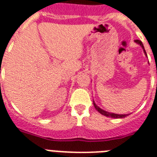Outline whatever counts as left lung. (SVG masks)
Segmentation results:
<instances>
[{
  "label": "left lung",
  "instance_id": "left-lung-1",
  "mask_svg": "<svg viewBox=\"0 0 157 157\" xmlns=\"http://www.w3.org/2000/svg\"><path fill=\"white\" fill-rule=\"evenodd\" d=\"M135 42L136 43H137L138 44H140L141 46H142V48H143V50H144V52H145V54L147 55V52H146L145 49H144V46H143V44H142V41H140V40H135ZM93 103H94V108L96 109V110L99 112V113H100L101 114H103V115L106 116V117H110V118H125L126 116H128V114H117V113H109V112H106V111L103 110L102 109H100L99 106H97V105L94 104V102L93 101Z\"/></svg>",
  "mask_w": 157,
  "mask_h": 157
}]
</instances>
